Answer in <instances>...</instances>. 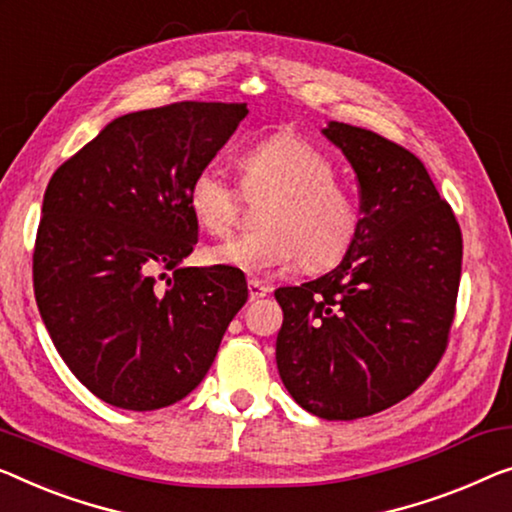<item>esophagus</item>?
<instances>
[{
	"instance_id": "obj_1",
	"label": "esophagus",
	"mask_w": 512,
	"mask_h": 512,
	"mask_svg": "<svg viewBox=\"0 0 512 512\" xmlns=\"http://www.w3.org/2000/svg\"><path fill=\"white\" fill-rule=\"evenodd\" d=\"M269 292H271V287H269V285H264L262 280H257V278H250V280H248V294H250V301L262 299V296H266Z\"/></svg>"
}]
</instances>
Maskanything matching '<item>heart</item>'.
<instances>
[{
    "label": "heart",
    "mask_w": 512,
    "mask_h": 512,
    "mask_svg": "<svg viewBox=\"0 0 512 512\" xmlns=\"http://www.w3.org/2000/svg\"><path fill=\"white\" fill-rule=\"evenodd\" d=\"M241 188L204 165L188 183V207L211 234H230L241 218L243 197L264 202L262 230L204 250L209 264L243 273H269L299 259L303 271L331 269L347 255L361 216L354 195L338 181L331 158L294 135H276L239 156Z\"/></svg>",
    "instance_id": "b5f03b06"
}]
</instances>
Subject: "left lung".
<instances>
[{"mask_svg": "<svg viewBox=\"0 0 512 512\" xmlns=\"http://www.w3.org/2000/svg\"><path fill=\"white\" fill-rule=\"evenodd\" d=\"M322 133L354 167L361 225L333 271L276 289V363L305 411L354 421L414 393L444 356L462 232L411 151L340 121Z\"/></svg>", "mask_w": 512, "mask_h": 512, "instance_id": "8db88e82", "label": "left lung"}]
</instances>
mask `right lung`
I'll return each mask as SVG.
<instances>
[{
	"mask_svg": "<svg viewBox=\"0 0 512 512\" xmlns=\"http://www.w3.org/2000/svg\"><path fill=\"white\" fill-rule=\"evenodd\" d=\"M246 114V103L195 101L124 114L45 188L38 312L73 375L112 407L154 411L186 398L248 301L243 271L179 266L197 243L188 183ZM160 270L173 271L165 288Z\"/></svg>",
	"mask_w": 512,
	"mask_h": 512,
	"instance_id": "right-lung-1",
	"label": "right lung"
}]
</instances>
